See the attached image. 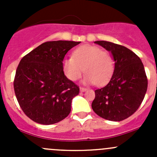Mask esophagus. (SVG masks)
I'll list each match as a JSON object with an SVG mask.
<instances>
[{"label": "esophagus", "instance_id": "esophagus-1", "mask_svg": "<svg viewBox=\"0 0 157 157\" xmlns=\"http://www.w3.org/2000/svg\"><path fill=\"white\" fill-rule=\"evenodd\" d=\"M80 90L81 92H84V91H86V90H87V89L85 88V87H82L81 86V87H80Z\"/></svg>", "mask_w": 157, "mask_h": 157}]
</instances>
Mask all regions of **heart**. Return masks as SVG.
Masks as SVG:
<instances>
[{
  "instance_id": "obj_1",
  "label": "heart",
  "mask_w": 157,
  "mask_h": 157,
  "mask_svg": "<svg viewBox=\"0 0 157 157\" xmlns=\"http://www.w3.org/2000/svg\"><path fill=\"white\" fill-rule=\"evenodd\" d=\"M62 64L64 74L71 80H77L85 71L84 81L98 86L106 83L115 70V61L112 55L90 45L75 49L73 56L64 58Z\"/></svg>"
}]
</instances>
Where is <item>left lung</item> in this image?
Here are the masks:
<instances>
[{"instance_id":"8db88e82","label":"left lung","mask_w":157,"mask_h":157,"mask_svg":"<svg viewBox=\"0 0 157 157\" xmlns=\"http://www.w3.org/2000/svg\"><path fill=\"white\" fill-rule=\"evenodd\" d=\"M95 43L111 52L115 70L108 84L95 90L92 109L101 118L120 121L140 107L147 90V77L141 60L123 45L106 41Z\"/></svg>"}]
</instances>
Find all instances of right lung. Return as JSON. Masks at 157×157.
Returning a JSON list of instances; mask_svg holds the SVG:
<instances>
[{
	"label": "right lung",
	"mask_w": 157,
	"mask_h": 157,
	"mask_svg": "<svg viewBox=\"0 0 157 157\" xmlns=\"http://www.w3.org/2000/svg\"><path fill=\"white\" fill-rule=\"evenodd\" d=\"M80 42L42 43L20 61L13 80L16 97L25 115L39 124H52L71 112L80 88L64 75L63 60Z\"/></svg>",
	"instance_id": "1"
}]
</instances>
